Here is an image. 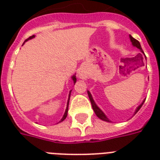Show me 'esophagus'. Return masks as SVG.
I'll use <instances>...</instances> for the list:
<instances>
[{
	"label": "esophagus",
	"instance_id": "obj_1",
	"mask_svg": "<svg viewBox=\"0 0 160 160\" xmlns=\"http://www.w3.org/2000/svg\"><path fill=\"white\" fill-rule=\"evenodd\" d=\"M80 78H81V79H85V77H86V74H85V72L84 71V70H81V71H80Z\"/></svg>",
	"mask_w": 160,
	"mask_h": 160
}]
</instances>
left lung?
<instances>
[{"mask_svg":"<svg viewBox=\"0 0 160 160\" xmlns=\"http://www.w3.org/2000/svg\"><path fill=\"white\" fill-rule=\"evenodd\" d=\"M129 39H130V41H131V43H132V45H133V46H134V47H137V48H138V49H139L142 53H143L144 55V51H143V50H142L141 46H140V44H139V41H137V40H135V39H134V37H132L131 36H129ZM144 56H145V55H144ZM145 59H146V56H145ZM87 93H88V95H89V98H90V102H91V105H92L93 110L95 111V114L97 115L98 118H100V119H102V120H104V121L111 122V121H110V120H109V119H108V118H107V116L105 114V113H104V112H103L102 110H101V109H100V108H99V107L97 106V105L95 104V100H93L92 95H91V94H90V91H87ZM144 101H145V100H143V102H142L141 104H140V105H139V106L137 107L136 109H135V111H134V114H135L137 113V112L139 111V109L141 108L142 105H143V104H144Z\"/></svg>","mask_w":160,"mask_h":160,"instance_id":"8db88e82","label":"left lung"}]
</instances>
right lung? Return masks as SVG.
<instances>
[{
	"mask_svg": "<svg viewBox=\"0 0 160 160\" xmlns=\"http://www.w3.org/2000/svg\"><path fill=\"white\" fill-rule=\"evenodd\" d=\"M34 37H35V36H30L28 39H26V41H25V42H26L27 41H29V40H31V39H33ZM24 42V43H25ZM71 79L73 80V81H74V85L75 84V82H76V77H75V74L74 75H72L71 76ZM70 93H71V90L70 91V94H69V98H68V101H67V106H66V109H65V114H64V115H63L62 119H60V121L58 122V123H60V122H62L64 119L67 117V113H68V107H69V101H70Z\"/></svg>",
	"mask_w": 160,
	"mask_h": 160,
	"instance_id": "obj_1",
	"label": "right lung"
}]
</instances>
